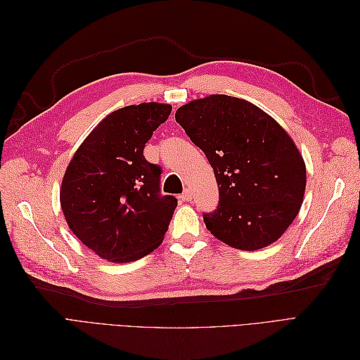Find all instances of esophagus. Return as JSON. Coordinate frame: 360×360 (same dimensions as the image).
<instances>
[{"instance_id": "34e87169", "label": "esophagus", "mask_w": 360, "mask_h": 360, "mask_svg": "<svg viewBox=\"0 0 360 360\" xmlns=\"http://www.w3.org/2000/svg\"><path fill=\"white\" fill-rule=\"evenodd\" d=\"M181 198L184 201H191L192 200V191L191 189H184L183 193H181Z\"/></svg>"}]
</instances>
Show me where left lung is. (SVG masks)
Here are the masks:
<instances>
[{"label": "left lung", "instance_id": "obj_1", "mask_svg": "<svg viewBox=\"0 0 360 360\" xmlns=\"http://www.w3.org/2000/svg\"><path fill=\"white\" fill-rule=\"evenodd\" d=\"M176 122L210 162L219 204L204 213L216 238L257 250L276 242L297 216L307 168L274 118L238 97L213 94L179 108Z\"/></svg>", "mask_w": 360, "mask_h": 360}]
</instances>
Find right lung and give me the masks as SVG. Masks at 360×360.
Wrapping results in <instances>:
<instances>
[{"mask_svg": "<svg viewBox=\"0 0 360 360\" xmlns=\"http://www.w3.org/2000/svg\"><path fill=\"white\" fill-rule=\"evenodd\" d=\"M171 105L139 103L105 117L76 150L60 191L68 225L103 259L129 263L155 250L177 198L160 193L162 168L144 147Z\"/></svg>", "mask_w": 360, "mask_h": 360, "instance_id": "1", "label": "right lung"}]
</instances>
